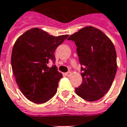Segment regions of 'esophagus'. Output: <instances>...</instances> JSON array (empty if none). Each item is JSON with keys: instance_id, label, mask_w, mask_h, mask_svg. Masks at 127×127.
<instances>
[{"instance_id": "1", "label": "esophagus", "mask_w": 127, "mask_h": 127, "mask_svg": "<svg viewBox=\"0 0 127 127\" xmlns=\"http://www.w3.org/2000/svg\"><path fill=\"white\" fill-rule=\"evenodd\" d=\"M64 74H65V75H66V76H70V75H71V73L70 71H69V72H67V73H65Z\"/></svg>"}]
</instances>
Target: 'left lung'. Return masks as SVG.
<instances>
[{
  "label": "left lung",
  "mask_w": 127,
  "mask_h": 127,
  "mask_svg": "<svg viewBox=\"0 0 127 127\" xmlns=\"http://www.w3.org/2000/svg\"><path fill=\"white\" fill-rule=\"evenodd\" d=\"M75 42L82 83L75 93L88 101L102 98L109 91L117 71L116 52L112 41L100 30L87 26L68 38Z\"/></svg>",
  "instance_id": "left-lung-1"
}]
</instances>
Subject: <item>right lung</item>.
I'll return each mask as SVG.
<instances>
[{
    "label": "right lung",
    "mask_w": 127,
    "mask_h": 127,
    "mask_svg": "<svg viewBox=\"0 0 127 127\" xmlns=\"http://www.w3.org/2000/svg\"><path fill=\"white\" fill-rule=\"evenodd\" d=\"M69 35L54 36L37 28L27 31L15 41L11 66L24 95L35 103H43L55 95L63 77L56 65L54 53Z\"/></svg>",
    "instance_id": "right-lung-1"
}]
</instances>
